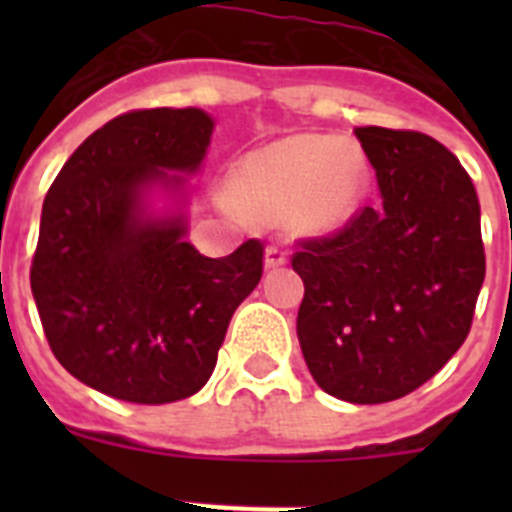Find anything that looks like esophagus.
I'll use <instances>...</instances> for the list:
<instances>
[{
    "label": "esophagus",
    "mask_w": 512,
    "mask_h": 512,
    "mask_svg": "<svg viewBox=\"0 0 512 512\" xmlns=\"http://www.w3.org/2000/svg\"><path fill=\"white\" fill-rule=\"evenodd\" d=\"M287 264V251L282 246H269L266 248L264 256V266L266 269H279V266Z\"/></svg>",
    "instance_id": "34e87169"
}]
</instances>
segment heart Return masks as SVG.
I'll list each match as a JSON object with an SVG mask.
<instances>
[{
	"label": "heart",
	"mask_w": 512,
	"mask_h": 512,
	"mask_svg": "<svg viewBox=\"0 0 512 512\" xmlns=\"http://www.w3.org/2000/svg\"><path fill=\"white\" fill-rule=\"evenodd\" d=\"M366 182L364 153L333 135L277 140L241 161L235 202L264 223H292L302 233H330L354 215Z\"/></svg>",
	"instance_id": "obj_1"
}]
</instances>
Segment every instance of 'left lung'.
<instances>
[{
  "mask_svg": "<svg viewBox=\"0 0 512 512\" xmlns=\"http://www.w3.org/2000/svg\"><path fill=\"white\" fill-rule=\"evenodd\" d=\"M382 205L300 241L297 338L320 390L356 405L410 395L469 336L485 282L479 200L459 158L415 130L356 128Z\"/></svg>",
  "mask_w": 512,
  "mask_h": 512,
  "instance_id": "8db88e82",
  "label": "left lung"
}]
</instances>
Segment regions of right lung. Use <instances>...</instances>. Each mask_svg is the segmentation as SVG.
I'll return each mask as SVG.
<instances>
[{
	"label": "right lung",
	"mask_w": 512,
	"mask_h": 512,
	"mask_svg": "<svg viewBox=\"0 0 512 512\" xmlns=\"http://www.w3.org/2000/svg\"><path fill=\"white\" fill-rule=\"evenodd\" d=\"M215 122L197 107L133 110L89 135L58 171L30 269L51 351L92 390L138 405L200 392L230 318L264 271L251 238L207 259L182 210L153 215L166 189L184 205Z\"/></svg>",
	"instance_id": "1"
}]
</instances>
